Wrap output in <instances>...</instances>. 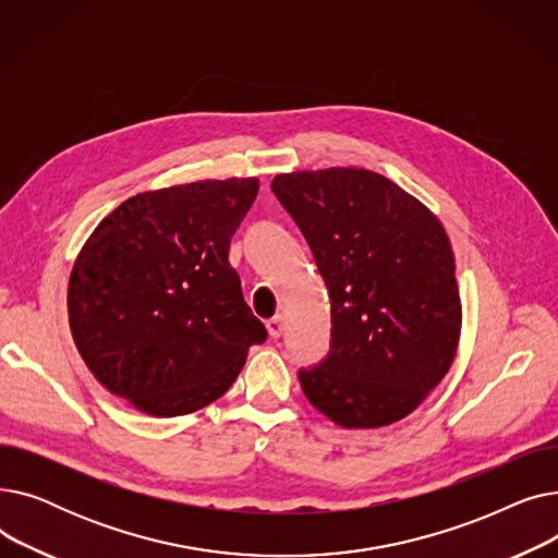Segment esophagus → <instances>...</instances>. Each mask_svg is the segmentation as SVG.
Listing matches in <instances>:
<instances>
[{"instance_id": "obj_1", "label": "esophagus", "mask_w": 558, "mask_h": 558, "mask_svg": "<svg viewBox=\"0 0 558 558\" xmlns=\"http://www.w3.org/2000/svg\"><path fill=\"white\" fill-rule=\"evenodd\" d=\"M267 330L271 335V339H280L282 337V330H284V324H282V316H274L267 320Z\"/></svg>"}]
</instances>
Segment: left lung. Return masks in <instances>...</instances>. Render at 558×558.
Here are the masks:
<instances>
[{"label": "left lung", "instance_id": "1", "mask_svg": "<svg viewBox=\"0 0 558 558\" xmlns=\"http://www.w3.org/2000/svg\"><path fill=\"white\" fill-rule=\"evenodd\" d=\"M271 190L307 240L332 305L330 350L299 371L303 393L343 427L412 414L452 366L461 330L444 226L366 169L280 173Z\"/></svg>", "mask_w": 558, "mask_h": 558}]
</instances>
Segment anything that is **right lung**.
Listing matches in <instances>:
<instances>
[{
  "instance_id": "obj_1",
  "label": "right lung",
  "mask_w": 558,
  "mask_h": 558,
  "mask_svg": "<svg viewBox=\"0 0 558 558\" xmlns=\"http://www.w3.org/2000/svg\"><path fill=\"white\" fill-rule=\"evenodd\" d=\"M257 187L228 179L144 192L85 242L68 291L72 337L99 383L140 412L210 404L267 339L228 262Z\"/></svg>"
}]
</instances>
